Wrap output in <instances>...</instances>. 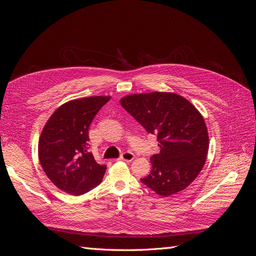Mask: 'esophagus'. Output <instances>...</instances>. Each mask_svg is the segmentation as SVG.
Segmentation results:
<instances>
[{
	"label": "esophagus",
	"mask_w": 256,
	"mask_h": 256,
	"mask_svg": "<svg viewBox=\"0 0 256 256\" xmlns=\"http://www.w3.org/2000/svg\"><path fill=\"white\" fill-rule=\"evenodd\" d=\"M120 159V160H124V161H127V162H131V161H132V160L134 159V154L132 152H124V154H122Z\"/></svg>",
	"instance_id": "esophagus-1"
}]
</instances>
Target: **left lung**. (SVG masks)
I'll use <instances>...</instances> for the list:
<instances>
[{
    "label": "left lung",
    "instance_id": "obj_1",
    "mask_svg": "<svg viewBox=\"0 0 256 256\" xmlns=\"http://www.w3.org/2000/svg\"><path fill=\"white\" fill-rule=\"evenodd\" d=\"M120 104L159 142L150 174L141 182L161 196L184 190L207 158L209 138L202 114L182 96L166 92L128 95Z\"/></svg>",
    "mask_w": 256,
    "mask_h": 256
}]
</instances>
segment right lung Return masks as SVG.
Wrapping results in <instances>:
<instances>
[{"label":"right lung","instance_id":"obj_1","mask_svg":"<svg viewBox=\"0 0 256 256\" xmlns=\"http://www.w3.org/2000/svg\"><path fill=\"white\" fill-rule=\"evenodd\" d=\"M110 96L70 100L50 116L38 142V158L54 186L69 194L80 196L102 182L106 166L88 152V127Z\"/></svg>","mask_w":256,"mask_h":256}]
</instances>
